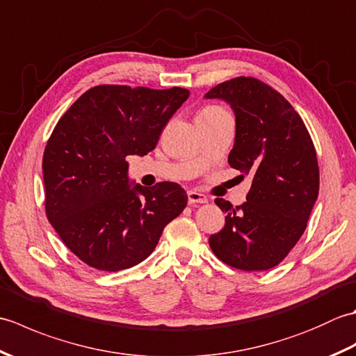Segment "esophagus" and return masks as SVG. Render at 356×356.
Wrapping results in <instances>:
<instances>
[{"mask_svg":"<svg viewBox=\"0 0 356 356\" xmlns=\"http://www.w3.org/2000/svg\"><path fill=\"white\" fill-rule=\"evenodd\" d=\"M207 195H203L197 191H188V203L190 205H195V203H207Z\"/></svg>","mask_w":356,"mask_h":356,"instance_id":"1","label":"esophagus"}]
</instances>
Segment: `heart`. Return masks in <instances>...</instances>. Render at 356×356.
<instances>
[{
    "label": "heart",
    "instance_id": "b5f03b06",
    "mask_svg": "<svg viewBox=\"0 0 356 356\" xmlns=\"http://www.w3.org/2000/svg\"><path fill=\"white\" fill-rule=\"evenodd\" d=\"M225 110L217 107V105H207L203 107L199 113V118H213V116H218V115H225Z\"/></svg>",
    "mask_w": 356,
    "mask_h": 356
}]
</instances>
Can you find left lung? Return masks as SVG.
<instances>
[{"instance_id": "obj_1", "label": "left lung", "mask_w": 356, "mask_h": 356, "mask_svg": "<svg viewBox=\"0 0 356 356\" xmlns=\"http://www.w3.org/2000/svg\"><path fill=\"white\" fill-rule=\"evenodd\" d=\"M236 115L228 162L252 185L243 205L216 199L225 228L209 237L218 260L241 270H268L283 261L307 226L318 197L316 151L303 119L277 90L255 78H234L211 88Z\"/></svg>"}]
</instances>
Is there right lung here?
Here are the masks:
<instances>
[{
	"mask_svg": "<svg viewBox=\"0 0 356 356\" xmlns=\"http://www.w3.org/2000/svg\"><path fill=\"white\" fill-rule=\"evenodd\" d=\"M190 92L96 86L64 113L42 157L45 214L64 245L97 270L133 268L186 207L179 184L131 186L127 156H145Z\"/></svg>",
	"mask_w": 356,
	"mask_h": 356,
	"instance_id": "obj_1",
	"label": "right lung"
}]
</instances>
